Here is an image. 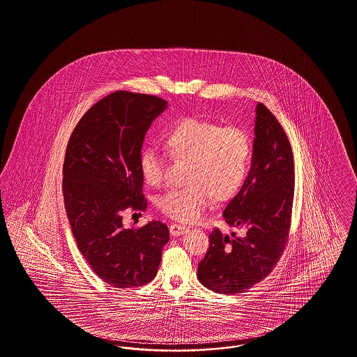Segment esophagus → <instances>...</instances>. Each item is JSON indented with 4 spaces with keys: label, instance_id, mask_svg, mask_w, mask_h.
Listing matches in <instances>:
<instances>
[{
    "label": "esophagus",
    "instance_id": "1",
    "mask_svg": "<svg viewBox=\"0 0 357 357\" xmlns=\"http://www.w3.org/2000/svg\"><path fill=\"white\" fill-rule=\"evenodd\" d=\"M187 231H188V229H187L185 226H182V225H175V223H172V226H170V234H172V236L185 235Z\"/></svg>",
    "mask_w": 357,
    "mask_h": 357
}]
</instances>
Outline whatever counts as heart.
Instances as JSON below:
<instances>
[{"mask_svg":"<svg viewBox=\"0 0 357 357\" xmlns=\"http://www.w3.org/2000/svg\"><path fill=\"white\" fill-rule=\"evenodd\" d=\"M163 144L172 159L188 162V185L169 190L158 199L159 210L175 220L197 222L213 195L216 200L234 198L248 176L252 144L242 128L183 118L165 134ZM139 170L146 185H160L165 159L155 150L144 149Z\"/></svg>","mask_w":357,"mask_h":357,"instance_id":"1","label":"heart"}]
</instances>
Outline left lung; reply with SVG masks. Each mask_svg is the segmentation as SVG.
I'll list each match as a JSON object with an SVG mask.
<instances>
[{
  "mask_svg": "<svg viewBox=\"0 0 357 357\" xmlns=\"http://www.w3.org/2000/svg\"><path fill=\"white\" fill-rule=\"evenodd\" d=\"M254 130L248 176L223 211L227 225L243 234L229 236L215 229L198 266L200 283L218 294H242L267 278L288 241L295 190L292 149L276 116L260 102Z\"/></svg>",
  "mask_w": 357,
  "mask_h": 357,
  "instance_id": "1",
  "label": "left lung"
}]
</instances>
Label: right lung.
I'll return each mask as SVG.
<instances>
[{
  "mask_svg": "<svg viewBox=\"0 0 357 357\" xmlns=\"http://www.w3.org/2000/svg\"><path fill=\"white\" fill-rule=\"evenodd\" d=\"M167 109L155 96L115 91L79 119L63 162L65 210L79 252L103 282L132 288L157 276L165 223L126 229L122 213L144 211L139 158L151 122Z\"/></svg>",
  "mask_w": 357,
  "mask_h": 357,
  "instance_id": "1",
  "label": "right lung"
}]
</instances>
